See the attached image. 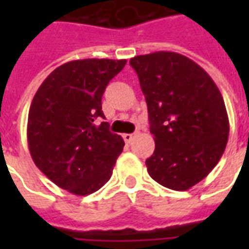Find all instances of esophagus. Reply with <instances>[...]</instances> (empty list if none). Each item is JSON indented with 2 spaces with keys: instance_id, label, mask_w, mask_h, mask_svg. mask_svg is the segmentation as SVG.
<instances>
[{
  "instance_id": "34e87169",
  "label": "esophagus",
  "mask_w": 249,
  "mask_h": 249,
  "mask_svg": "<svg viewBox=\"0 0 249 249\" xmlns=\"http://www.w3.org/2000/svg\"><path fill=\"white\" fill-rule=\"evenodd\" d=\"M133 137H135V135H133V133H124V135H123V139L125 140V142H130Z\"/></svg>"
}]
</instances>
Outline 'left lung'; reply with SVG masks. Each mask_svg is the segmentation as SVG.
Wrapping results in <instances>:
<instances>
[{
    "instance_id": "obj_1",
    "label": "left lung",
    "mask_w": 249,
    "mask_h": 249,
    "mask_svg": "<svg viewBox=\"0 0 249 249\" xmlns=\"http://www.w3.org/2000/svg\"><path fill=\"white\" fill-rule=\"evenodd\" d=\"M145 96L155 152L146 159L155 181L173 191L200 183L223 156L230 135L224 100L191 58L155 52L130 58Z\"/></svg>"
}]
</instances>
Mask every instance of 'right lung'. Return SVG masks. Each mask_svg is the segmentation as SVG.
Instances as JSON below:
<instances>
[{
    "mask_svg": "<svg viewBox=\"0 0 249 249\" xmlns=\"http://www.w3.org/2000/svg\"><path fill=\"white\" fill-rule=\"evenodd\" d=\"M126 60L87 58L58 66L36 92L28 116L30 156L46 178L68 192L85 196L112 176L124 148L109 130L101 98Z\"/></svg>",
    "mask_w": 249,
    "mask_h": 249,
    "instance_id": "1",
    "label": "right lung"
}]
</instances>
